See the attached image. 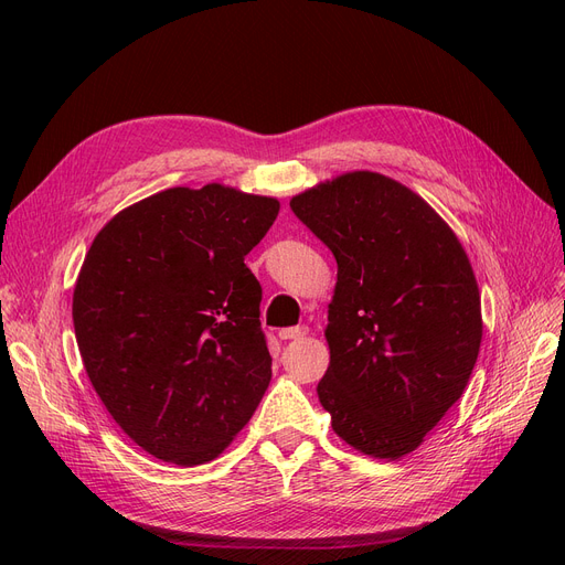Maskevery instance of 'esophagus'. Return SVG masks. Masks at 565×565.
Wrapping results in <instances>:
<instances>
[{
    "mask_svg": "<svg viewBox=\"0 0 565 565\" xmlns=\"http://www.w3.org/2000/svg\"><path fill=\"white\" fill-rule=\"evenodd\" d=\"M307 328L305 324H298V328H286V330H279V339L281 341H292V339H302L307 337Z\"/></svg>",
    "mask_w": 565,
    "mask_h": 565,
    "instance_id": "obj_1",
    "label": "esophagus"
}]
</instances>
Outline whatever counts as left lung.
Segmentation results:
<instances>
[{
  "label": "left lung",
  "mask_w": 565,
  "mask_h": 565,
  "mask_svg": "<svg viewBox=\"0 0 565 565\" xmlns=\"http://www.w3.org/2000/svg\"><path fill=\"white\" fill-rule=\"evenodd\" d=\"M339 273L318 398L364 456L398 460L462 396L483 318L471 263L451 226L409 188L350 171L290 199Z\"/></svg>",
  "instance_id": "obj_1"
}]
</instances>
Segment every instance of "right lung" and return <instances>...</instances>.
Wrapping results in <instances>:
<instances>
[{
  "instance_id": "obj_1",
  "label": "right lung",
  "mask_w": 565,
  "mask_h": 565,
  "mask_svg": "<svg viewBox=\"0 0 565 565\" xmlns=\"http://www.w3.org/2000/svg\"><path fill=\"white\" fill-rule=\"evenodd\" d=\"M277 215L273 196L169 188L94 237L73 290L75 339L111 419L146 454L211 462L252 419L273 358L245 256Z\"/></svg>"
}]
</instances>
